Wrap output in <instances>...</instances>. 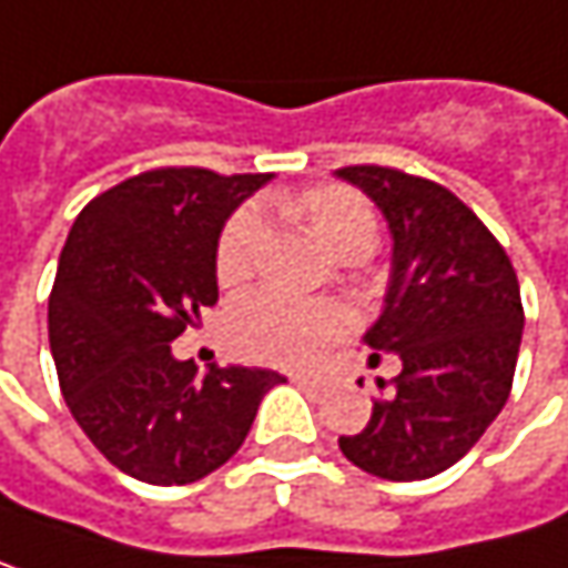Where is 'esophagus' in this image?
Masks as SVG:
<instances>
[{
    "label": "esophagus",
    "mask_w": 568,
    "mask_h": 568,
    "mask_svg": "<svg viewBox=\"0 0 568 568\" xmlns=\"http://www.w3.org/2000/svg\"><path fill=\"white\" fill-rule=\"evenodd\" d=\"M292 384H295V387H312V389L325 387V381H322V377H305V374H292Z\"/></svg>",
    "instance_id": "1"
}]
</instances>
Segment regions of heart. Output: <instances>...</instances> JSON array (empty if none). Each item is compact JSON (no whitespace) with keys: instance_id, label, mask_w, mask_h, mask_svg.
Wrapping results in <instances>:
<instances>
[{"instance_id":"1","label":"heart","mask_w":568,"mask_h":568,"mask_svg":"<svg viewBox=\"0 0 568 568\" xmlns=\"http://www.w3.org/2000/svg\"><path fill=\"white\" fill-rule=\"evenodd\" d=\"M285 211L295 214L312 236L335 256L371 253L377 236V217L364 194L344 184H315L285 201ZM266 227L256 211H240L221 233L217 243V283L236 288L250 283L263 253ZM344 315L325 302H292L283 295L256 292L233 302L227 315V341L246 361H266L298 367L322 354L344 332Z\"/></svg>"}]
</instances>
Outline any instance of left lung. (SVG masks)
I'll return each mask as SVG.
<instances>
[{
    "label": "left lung",
    "instance_id": "obj_1",
    "mask_svg": "<svg viewBox=\"0 0 568 568\" xmlns=\"http://www.w3.org/2000/svg\"><path fill=\"white\" fill-rule=\"evenodd\" d=\"M335 175L387 221V295L364 344L403 364L393 387L377 381L384 396L371 423L337 445L367 475L423 481L468 455L510 396L520 283L504 246L448 187L381 165Z\"/></svg>",
    "mask_w": 568,
    "mask_h": 568
}]
</instances>
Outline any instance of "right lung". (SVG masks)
I'll list each match as a JSON object with an SVG mask.
<instances>
[{
    "mask_svg": "<svg viewBox=\"0 0 568 568\" xmlns=\"http://www.w3.org/2000/svg\"><path fill=\"white\" fill-rule=\"evenodd\" d=\"M273 175L155 169L93 197L61 250L48 337L61 393L110 465L145 485L217 471L283 374L179 361L172 341L217 302V243Z\"/></svg>",
    "mask_w": 568,
    "mask_h": 568,
    "instance_id": "right-lung-1",
    "label": "right lung"
}]
</instances>
